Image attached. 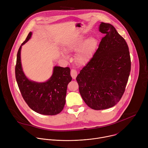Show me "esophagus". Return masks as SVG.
I'll use <instances>...</instances> for the list:
<instances>
[{
	"label": "esophagus",
	"instance_id": "esophagus-1",
	"mask_svg": "<svg viewBox=\"0 0 148 148\" xmlns=\"http://www.w3.org/2000/svg\"><path fill=\"white\" fill-rule=\"evenodd\" d=\"M70 74H71V76L72 77V78H73V79H75V78H76L77 75V71H76L75 70H74V69H72V70H71Z\"/></svg>",
	"mask_w": 148,
	"mask_h": 148
}]
</instances>
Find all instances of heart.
Segmentation results:
<instances>
[{"label": "heart", "instance_id": "1", "mask_svg": "<svg viewBox=\"0 0 148 148\" xmlns=\"http://www.w3.org/2000/svg\"><path fill=\"white\" fill-rule=\"evenodd\" d=\"M84 37H79L68 43L65 46L67 51H76L75 61L79 65L84 66L92 58L93 54L97 49L98 42L95 38L90 37L84 41ZM62 55L65 56L66 54L62 53Z\"/></svg>", "mask_w": 148, "mask_h": 148}]
</instances>
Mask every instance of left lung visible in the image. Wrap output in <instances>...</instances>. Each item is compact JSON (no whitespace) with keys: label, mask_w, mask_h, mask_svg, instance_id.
Segmentation results:
<instances>
[{"label":"left lung","mask_w":148,"mask_h":148,"mask_svg":"<svg viewBox=\"0 0 148 148\" xmlns=\"http://www.w3.org/2000/svg\"><path fill=\"white\" fill-rule=\"evenodd\" d=\"M99 30L104 37L76 78L82 98L95 110L112 107L120 101L131 67L128 45L115 28L101 22Z\"/></svg>","instance_id":"obj_1"}]
</instances>
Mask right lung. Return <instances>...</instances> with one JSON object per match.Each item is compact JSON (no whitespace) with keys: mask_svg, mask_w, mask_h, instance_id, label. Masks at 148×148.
Returning a JSON list of instances; mask_svg holds the SVG:
<instances>
[{"mask_svg":"<svg viewBox=\"0 0 148 148\" xmlns=\"http://www.w3.org/2000/svg\"><path fill=\"white\" fill-rule=\"evenodd\" d=\"M30 32L20 46L17 54L15 75L20 91L28 106L34 111L43 115H55L62 111L66 103L69 83L71 81L70 69L55 66L51 78L45 82L29 80L25 75L21 64L22 46L30 38Z\"/></svg>","mask_w":148,"mask_h":148,"instance_id":"1","label":"right lung"}]
</instances>
